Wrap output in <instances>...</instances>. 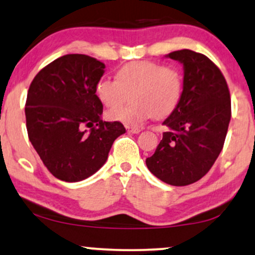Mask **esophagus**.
<instances>
[{
	"label": "esophagus",
	"mask_w": 255,
	"mask_h": 255,
	"mask_svg": "<svg viewBox=\"0 0 255 255\" xmlns=\"http://www.w3.org/2000/svg\"><path fill=\"white\" fill-rule=\"evenodd\" d=\"M128 131L130 133H139L140 128H128Z\"/></svg>",
	"instance_id": "esophagus-1"
}]
</instances>
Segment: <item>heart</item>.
Returning <instances> with one entry per match:
<instances>
[{
	"label": "heart",
	"instance_id": "heart-1",
	"mask_svg": "<svg viewBox=\"0 0 255 255\" xmlns=\"http://www.w3.org/2000/svg\"><path fill=\"white\" fill-rule=\"evenodd\" d=\"M182 76L178 69L151 61H136L123 65L116 79L101 77L95 83V95L104 106H118L132 92V105L111 110L107 118L128 128H139L152 117L170 115L182 95Z\"/></svg>",
	"mask_w": 255,
	"mask_h": 255
}]
</instances>
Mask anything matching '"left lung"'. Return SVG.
I'll return each mask as SVG.
<instances>
[{
  "label": "left lung",
  "instance_id": "obj_1",
  "mask_svg": "<svg viewBox=\"0 0 255 255\" xmlns=\"http://www.w3.org/2000/svg\"><path fill=\"white\" fill-rule=\"evenodd\" d=\"M166 57L184 67L182 95L163 122L168 131L145 163L166 184L186 186L202 179L222 150L232 117L230 94L221 70L206 56L185 49Z\"/></svg>",
  "mask_w": 255,
  "mask_h": 255
}]
</instances>
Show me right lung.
<instances>
[{"label":"right lung","instance_id":"add662e5","mask_svg":"<svg viewBox=\"0 0 255 255\" xmlns=\"http://www.w3.org/2000/svg\"><path fill=\"white\" fill-rule=\"evenodd\" d=\"M105 64L86 55H65L41 69L27 93L26 128L33 148L55 178L85 180L106 162L113 142L125 133L118 122H104L95 95ZM91 128L89 131L83 128Z\"/></svg>","mask_w":255,"mask_h":255}]
</instances>
